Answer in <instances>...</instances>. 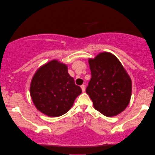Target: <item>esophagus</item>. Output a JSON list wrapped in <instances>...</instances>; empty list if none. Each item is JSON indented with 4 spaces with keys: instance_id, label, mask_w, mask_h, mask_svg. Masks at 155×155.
Listing matches in <instances>:
<instances>
[{
    "instance_id": "34e87169",
    "label": "esophagus",
    "mask_w": 155,
    "mask_h": 155,
    "mask_svg": "<svg viewBox=\"0 0 155 155\" xmlns=\"http://www.w3.org/2000/svg\"><path fill=\"white\" fill-rule=\"evenodd\" d=\"M80 87H81L82 92H84V91H85V85H84V84H82V85H81Z\"/></svg>"
}]
</instances>
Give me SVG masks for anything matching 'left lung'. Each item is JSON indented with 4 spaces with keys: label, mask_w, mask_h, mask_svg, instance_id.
Listing matches in <instances>:
<instances>
[{
    "label": "left lung",
    "mask_w": 155,
    "mask_h": 155,
    "mask_svg": "<svg viewBox=\"0 0 155 155\" xmlns=\"http://www.w3.org/2000/svg\"><path fill=\"white\" fill-rule=\"evenodd\" d=\"M92 78L86 92L94 109L108 117L124 111L130 102L132 82L119 60L103 52L88 61Z\"/></svg>",
    "instance_id": "obj_1"
}]
</instances>
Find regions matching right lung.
<instances>
[{"mask_svg": "<svg viewBox=\"0 0 155 155\" xmlns=\"http://www.w3.org/2000/svg\"><path fill=\"white\" fill-rule=\"evenodd\" d=\"M82 93L68 73L65 64L53 60L39 68L30 84L31 99L37 109L51 117L64 114Z\"/></svg>", "mask_w": 155, "mask_h": 155, "instance_id": "right-lung-1", "label": "right lung"}]
</instances>
